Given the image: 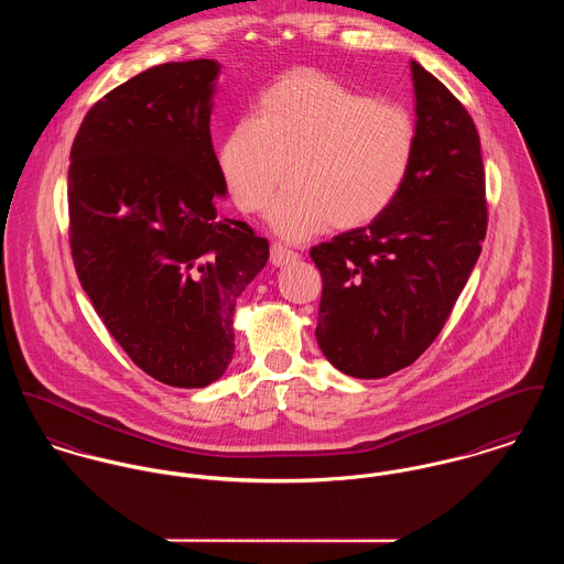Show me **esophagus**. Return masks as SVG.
<instances>
[{
    "mask_svg": "<svg viewBox=\"0 0 564 564\" xmlns=\"http://www.w3.org/2000/svg\"><path fill=\"white\" fill-rule=\"evenodd\" d=\"M297 258H300L297 252L284 248L282 243H273V246H271V264H273V267H286V264L295 262Z\"/></svg>",
    "mask_w": 564,
    "mask_h": 564,
    "instance_id": "esophagus-1",
    "label": "esophagus"
}]
</instances>
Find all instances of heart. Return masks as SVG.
Segmentation results:
<instances>
[{"instance_id": "b5f03b06", "label": "heart", "mask_w": 564, "mask_h": 564, "mask_svg": "<svg viewBox=\"0 0 564 564\" xmlns=\"http://www.w3.org/2000/svg\"><path fill=\"white\" fill-rule=\"evenodd\" d=\"M415 142L403 105L295 68L262 90L254 118L228 129L217 165L243 213L267 205L286 174L267 219L280 237L304 241L332 224L354 230L381 217L405 187Z\"/></svg>"}]
</instances>
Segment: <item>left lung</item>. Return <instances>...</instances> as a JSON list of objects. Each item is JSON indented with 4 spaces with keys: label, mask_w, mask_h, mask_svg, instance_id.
<instances>
[{
    "label": "left lung",
    "mask_w": 564,
    "mask_h": 564,
    "mask_svg": "<svg viewBox=\"0 0 564 564\" xmlns=\"http://www.w3.org/2000/svg\"><path fill=\"white\" fill-rule=\"evenodd\" d=\"M415 156L370 226L310 250L321 271L316 343L340 372L381 379L442 332L487 232L480 138L453 93L411 59Z\"/></svg>",
    "instance_id": "1"
}]
</instances>
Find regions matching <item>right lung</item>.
I'll list each match as a JSON object with an SVG mask.
<instances>
[{"mask_svg": "<svg viewBox=\"0 0 564 564\" xmlns=\"http://www.w3.org/2000/svg\"><path fill=\"white\" fill-rule=\"evenodd\" d=\"M215 59L153 66L105 95L70 149V252L109 334L174 388L217 381L239 295L269 258L226 198L210 142Z\"/></svg>", "mask_w": 564, "mask_h": 564, "instance_id": "right-lung-1", "label": "right lung"}]
</instances>
